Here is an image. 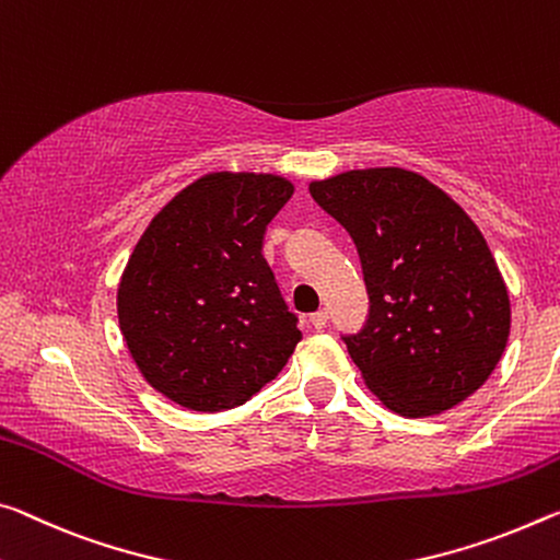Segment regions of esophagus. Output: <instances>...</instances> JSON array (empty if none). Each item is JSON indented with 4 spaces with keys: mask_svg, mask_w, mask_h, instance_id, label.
<instances>
[{
    "mask_svg": "<svg viewBox=\"0 0 560 560\" xmlns=\"http://www.w3.org/2000/svg\"><path fill=\"white\" fill-rule=\"evenodd\" d=\"M308 322H312V326L318 328V331H322V328H324L326 322H328V312H326V308H318V312H314L312 316H308Z\"/></svg>",
    "mask_w": 560,
    "mask_h": 560,
    "instance_id": "obj_1",
    "label": "esophagus"
}]
</instances>
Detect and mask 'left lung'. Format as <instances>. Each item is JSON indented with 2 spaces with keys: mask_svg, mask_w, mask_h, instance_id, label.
Returning a JSON list of instances; mask_svg holds the SVG:
<instances>
[{
  "mask_svg": "<svg viewBox=\"0 0 560 560\" xmlns=\"http://www.w3.org/2000/svg\"><path fill=\"white\" fill-rule=\"evenodd\" d=\"M308 191L357 244L371 306L343 343L366 386L408 419L466 401L511 331L509 289L471 217L398 166L353 168Z\"/></svg>",
  "mask_w": 560,
  "mask_h": 560,
  "instance_id": "1",
  "label": "left lung"
}]
</instances>
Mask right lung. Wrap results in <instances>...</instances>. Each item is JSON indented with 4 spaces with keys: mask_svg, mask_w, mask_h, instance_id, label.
Here are the masks:
<instances>
[{
    "mask_svg": "<svg viewBox=\"0 0 560 560\" xmlns=\"http://www.w3.org/2000/svg\"><path fill=\"white\" fill-rule=\"evenodd\" d=\"M291 194L277 174H207L137 242L117 291L119 328L141 376L174 404L242 406L294 353L299 318L261 254Z\"/></svg>",
    "mask_w": 560,
    "mask_h": 560,
    "instance_id": "right-lung-1",
    "label": "right lung"
}]
</instances>
